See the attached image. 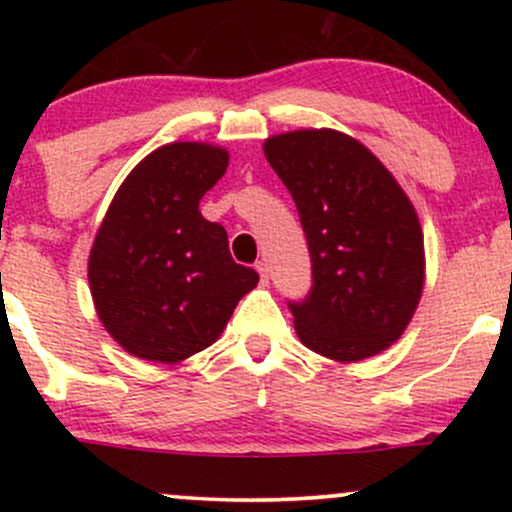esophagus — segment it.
<instances>
[{"instance_id":"esophagus-1","label":"esophagus","mask_w":512,"mask_h":512,"mask_svg":"<svg viewBox=\"0 0 512 512\" xmlns=\"http://www.w3.org/2000/svg\"><path fill=\"white\" fill-rule=\"evenodd\" d=\"M255 269H257V274H260V284L267 286V284H269V269H267V264L257 262Z\"/></svg>"}]
</instances>
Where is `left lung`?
<instances>
[{
    "label": "left lung",
    "instance_id": "8db88e82",
    "mask_svg": "<svg viewBox=\"0 0 512 512\" xmlns=\"http://www.w3.org/2000/svg\"><path fill=\"white\" fill-rule=\"evenodd\" d=\"M296 202L313 289L289 303L298 339L339 363L380 354L407 330L424 291V233L399 182L337 129H296L264 142Z\"/></svg>",
    "mask_w": 512,
    "mask_h": 512
}]
</instances>
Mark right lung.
<instances>
[{
    "mask_svg": "<svg viewBox=\"0 0 512 512\" xmlns=\"http://www.w3.org/2000/svg\"><path fill=\"white\" fill-rule=\"evenodd\" d=\"M226 168L221 146L173 142L115 192L88 255V284L103 327L127 354L180 363L207 349L260 281L233 262L226 228L199 211Z\"/></svg>",
    "mask_w": 512,
    "mask_h": 512,
    "instance_id": "1",
    "label": "right lung"
}]
</instances>
